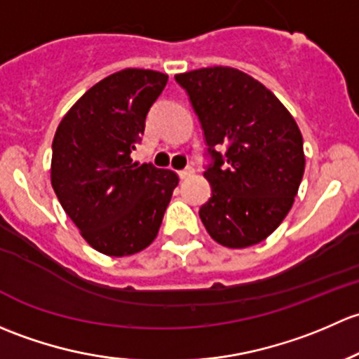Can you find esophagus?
<instances>
[{
	"label": "esophagus",
	"instance_id": "34e87169",
	"mask_svg": "<svg viewBox=\"0 0 359 359\" xmlns=\"http://www.w3.org/2000/svg\"><path fill=\"white\" fill-rule=\"evenodd\" d=\"M191 175H194V168H184V169H181V171H178V176L181 180L188 178V176H191Z\"/></svg>",
	"mask_w": 359,
	"mask_h": 359
}]
</instances>
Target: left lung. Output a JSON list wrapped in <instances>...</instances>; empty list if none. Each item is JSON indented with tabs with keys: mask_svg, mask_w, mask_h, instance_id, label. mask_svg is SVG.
Wrapping results in <instances>:
<instances>
[{
	"mask_svg": "<svg viewBox=\"0 0 359 359\" xmlns=\"http://www.w3.org/2000/svg\"><path fill=\"white\" fill-rule=\"evenodd\" d=\"M204 129L210 198L198 210L207 233L230 249L268 238L289 214L304 175L299 126L259 81L233 67L176 74ZM226 146L223 156L217 152Z\"/></svg>",
	"mask_w": 359,
	"mask_h": 359,
	"instance_id": "left-lung-1",
	"label": "left lung"
}]
</instances>
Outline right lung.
Wrapping results in <instances>:
<instances>
[{
  "label": "right lung",
  "mask_w": 359,
  "mask_h": 359,
  "mask_svg": "<svg viewBox=\"0 0 359 359\" xmlns=\"http://www.w3.org/2000/svg\"><path fill=\"white\" fill-rule=\"evenodd\" d=\"M165 84L157 70L110 74L70 107L55 133L51 187L81 236L107 256L147 249L178 187L171 169L131 158Z\"/></svg>",
  "instance_id": "add662e5"
}]
</instances>
